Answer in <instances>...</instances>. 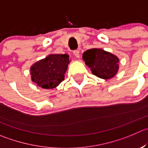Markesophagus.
<instances>
[{
  "label": "esophagus",
  "instance_id": "1",
  "mask_svg": "<svg viewBox=\"0 0 148 148\" xmlns=\"http://www.w3.org/2000/svg\"><path fill=\"white\" fill-rule=\"evenodd\" d=\"M74 55L75 56V57L76 58H79V51H74Z\"/></svg>",
  "mask_w": 148,
  "mask_h": 148
}]
</instances>
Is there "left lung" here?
Here are the masks:
<instances>
[{"instance_id":"8db88e82","label":"left lung","mask_w":148,"mask_h":148,"mask_svg":"<svg viewBox=\"0 0 148 148\" xmlns=\"http://www.w3.org/2000/svg\"><path fill=\"white\" fill-rule=\"evenodd\" d=\"M82 58L92 73L103 79L113 78L119 69L118 57L100 48L87 50L83 53Z\"/></svg>"}]
</instances>
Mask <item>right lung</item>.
<instances>
[{
  "label": "right lung",
  "mask_w": 148,
  "mask_h": 148,
  "mask_svg": "<svg viewBox=\"0 0 148 148\" xmlns=\"http://www.w3.org/2000/svg\"><path fill=\"white\" fill-rule=\"evenodd\" d=\"M68 54H50L30 68L31 79L43 89H53L64 80L70 63Z\"/></svg>",
  "instance_id": "add662e5"
}]
</instances>
